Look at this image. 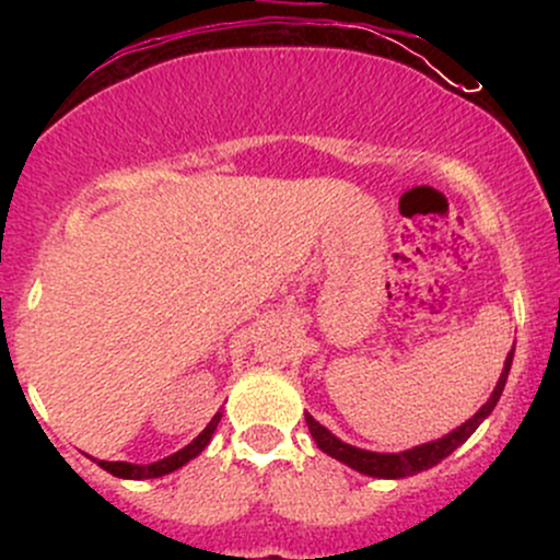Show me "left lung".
<instances>
[{
  "label": "left lung",
  "instance_id": "obj_1",
  "mask_svg": "<svg viewBox=\"0 0 560 560\" xmlns=\"http://www.w3.org/2000/svg\"><path fill=\"white\" fill-rule=\"evenodd\" d=\"M513 347H516V342H513ZM511 363H513V350L508 352V358L503 363V374H500L498 384H494L490 400L481 405V408L471 416V419H468L466 423H460V427H455L453 432H447L445 436H440V440L423 442V445H416L410 450H400V453H374V450L347 445V442L339 440V436H334L329 429L320 427V423L313 419L311 413H305V423H307V429H311L316 445L324 450L326 455L337 458L339 464L355 468V471L365 474V477H376V479L413 477V474L427 471V468L440 464L442 458H447L453 450H458L468 440V436L477 432L479 423L492 413L494 405H498V400H500V395H503L508 374H511Z\"/></svg>",
  "mask_w": 560,
  "mask_h": 560
}]
</instances>
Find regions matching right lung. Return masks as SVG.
I'll list each match as a JSON object with an SVG mask.
<instances>
[{
  "label": "right lung",
  "mask_w": 560,
  "mask_h": 560,
  "mask_svg": "<svg viewBox=\"0 0 560 560\" xmlns=\"http://www.w3.org/2000/svg\"><path fill=\"white\" fill-rule=\"evenodd\" d=\"M221 416L223 413L218 410L213 419H210L208 427H205L202 432H199L195 440L189 442V445L178 450V453L168 455V458L155 460V464L141 466V464H126V460H96V458H92V460L96 466L105 468L107 474H113V477H118V479H158V477H165V474L176 471V468L189 464L191 458H197V455L202 453L205 447H208V442L213 440V432L218 429V423H221Z\"/></svg>",
  "instance_id": "add662e5"
}]
</instances>
